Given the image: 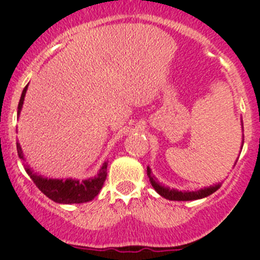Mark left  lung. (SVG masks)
I'll return each instance as SVG.
<instances>
[{
	"label": "left lung",
	"mask_w": 260,
	"mask_h": 260,
	"mask_svg": "<svg viewBox=\"0 0 260 260\" xmlns=\"http://www.w3.org/2000/svg\"><path fill=\"white\" fill-rule=\"evenodd\" d=\"M241 127L242 132H244V123L241 121ZM242 144H244V134H242ZM147 174H148L149 182H151L152 187L154 188L157 193L159 196H162L164 199L170 200V201H193V200H200L204 199V197H208L210 194H213L215 190H218L219 188L222 187V183H218V184L210 185V187H205L201 188L199 190H178L175 188H170V187H165L161 183L157 180V178L154 177L153 174H152L151 168H147Z\"/></svg>",
	"instance_id": "left-lung-1"
}]
</instances>
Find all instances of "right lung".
<instances>
[{
    "instance_id": "right-lung-1",
    "label": "right lung",
    "mask_w": 260,
    "mask_h": 260,
    "mask_svg": "<svg viewBox=\"0 0 260 260\" xmlns=\"http://www.w3.org/2000/svg\"><path fill=\"white\" fill-rule=\"evenodd\" d=\"M27 89L28 85L21 92L18 106V116L20 114L21 108H23ZM16 149H18L19 157L21 159H25L19 142H16ZM25 171L30 177V179L33 180V183L37 185L38 189L54 202H58V204H83V202H89L94 200L98 196V193L101 192L107 178V162L102 165V168L99 169L95 177L85 180L72 179V178H68V179L45 178L38 173H36L28 165H25Z\"/></svg>"
}]
</instances>
